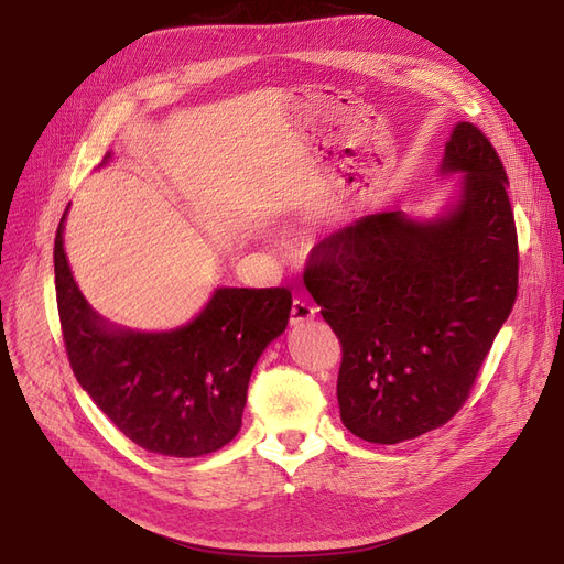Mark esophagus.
<instances>
[{"instance_id": "34e87169", "label": "esophagus", "mask_w": 564, "mask_h": 564, "mask_svg": "<svg viewBox=\"0 0 564 564\" xmlns=\"http://www.w3.org/2000/svg\"><path fill=\"white\" fill-rule=\"evenodd\" d=\"M315 313H317V311H315L308 302L294 300V302H292V308H290V324H292V327H300V324L313 319Z\"/></svg>"}]
</instances>
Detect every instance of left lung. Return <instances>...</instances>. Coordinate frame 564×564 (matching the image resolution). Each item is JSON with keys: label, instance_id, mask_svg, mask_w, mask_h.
Here are the masks:
<instances>
[{"label": "left lung", "instance_id": "left-lung-1", "mask_svg": "<svg viewBox=\"0 0 564 564\" xmlns=\"http://www.w3.org/2000/svg\"><path fill=\"white\" fill-rule=\"evenodd\" d=\"M441 173H464L446 215L361 217L324 237L304 272L343 345L340 421L370 443L446 425L517 300V226L496 148L457 123Z\"/></svg>", "mask_w": 564, "mask_h": 564}]
</instances>
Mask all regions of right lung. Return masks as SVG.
Masks as SVG:
<instances>
[{"label":"right lung","instance_id":"right-lung-1","mask_svg":"<svg viewBox=\"0 0 564 564\" xmlns=\"http://www.w3.org/2000/svg\"><path fill=\"white\" fill-rule=\"evenodd\" d=\"M64 219L66 213L54 237V283L79 387L143 451L200 457L224 448L242 427L256 361L288 327L290 290L219 288L181 329H116L88 306L73 279Z\"/></svg>","mask_w":564,"mask_h":564}]
</instances>
